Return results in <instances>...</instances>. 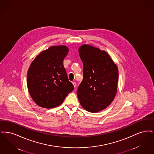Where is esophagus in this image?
<instances>
[{
	"mask_svg": "<svg viewBox=\"0 0 154 154\" xmlns=\"http://www.w3.org/2000/svg\"><path fill=\"white\" fill-rule=\"evenodd\" d=\"M72 84H73V85L74 87L75 88V87H76V83H75V82H73Z\"/></svg>",
	"mask_w": 154,
	"mask_h": 154,
	"instance_id": "1",
	"label": "esophagus"
}]
</instances>
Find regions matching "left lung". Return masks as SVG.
<instances>
[{
    "label": "left lung",
    "instance_id": "8db88e82",
    "mask_svg": "<svg viewBox=\"0 0 154 154\" xmlns=\"http://www.w3.org/2000/svg\"><path fill=\"white\" fill-rule=\"evenodd\" d=\"M83 62V80L77 91L83 109L97 112L107 108L117 91L118 70L108 53L89 44L79 49Z\"/></svg>",
    "mask_w": 154,
    "mask_h": 154
}]
</instances>
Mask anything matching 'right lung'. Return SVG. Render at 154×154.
<instances>
[{"label":"right lung","instance_id":"1","mask_svg":"<svg viewBox=\"0 0 154 154\" xmlns=\"http://www.w3.org/2000/svg\"><path fill=\"white\" fill-rule=\"evenodd\" d=\"M68 52L65 45L51 46L40 52L31 63L27 73V87L38 106L46 109L57 107L73 90L63 64Z\"/></svg>","mask_w":154,"mask_h":154}]
</instances>
